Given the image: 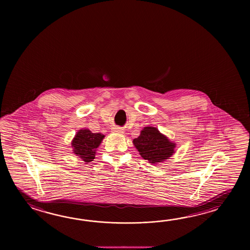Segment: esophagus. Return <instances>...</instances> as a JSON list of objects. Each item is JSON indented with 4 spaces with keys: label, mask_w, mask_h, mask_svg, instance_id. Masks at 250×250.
Listing matches in <instances>:
<instances>
[{
    "label": "esophagus",
    "mask_w": 250,
    "mask_h": 250,
    "mask_svg": "<svg viewBox=\"0 0 250 250\" xmlns=\"http://www.w3.org/2000/svg\"><path fill=\"white\" fill-rule=\"evenodd\" d=\"M113 130H114V132L123 133V130L122 129V128H121V127H114V128H113Z\"/></svg>",
    "instance_id": "34e87169"
}]
</instances>
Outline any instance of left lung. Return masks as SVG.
Returning <instances> with one entry per match:
<instances>
[{"instance_id": "1", "label": "left lung", "mask_w": 250, "mask_h": 250, "mask_svg": "<svg viewBox=\"0 0 250 250\" xmlns=\"http://www.w3.org/2000/svg\"><path fill=\"white\" fill-rule=\"evenodd\" d=\"M139 154L149 163L156 165L169 159L175 153V143L154 127H145L139 137L133 140Z\"/></svg>"}]
</instances>
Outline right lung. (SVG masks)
I'll return each mask as SVG.
<instances>
[{
	"label": "right lung",
	"mask_w": 250,
	"mask_h": 250,
	"mask_svg": "<svg viewBox=\"0 0 250 250\" xmlns=\"http://www.w3.org/2000/svg\"><path fill=\"white\" fill-rule=\"evenodd\" d=\"M104 138L102 133H92L88 128L80 129L71 142L73 153L85 163H90L95 159L96 148Z\"/></svg>",
	"instance_id": "right-lung-1"
}]
</instances>
